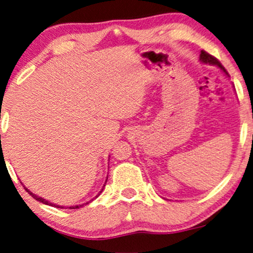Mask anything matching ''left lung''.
I'll return each instance as SVG.
<instances>
[{
  "mask_svg": "<svg viewBox=\"0 0 253 253\" xmlns=\"http://www.w3.org/2000/svg\"><path fill=\"white\" fill-rule=\"evenodd\" d=\"M200 61H201V62H204V63H211V65H215V66H217L218 68H221V70H223V72L228 75L227 70H225V69H224V67L222 66L221 63L217 61V59H216V58H214L213 55H211V54H208L207 52H205V50H201V54H200Z\"/></svg>",
  "mask_w": 253,
  "mask_h": 253,
  "instance_id": "left-lung-1",
  "label": "left lung"
}]
</instances>
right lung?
<instances>
[{
  "instance_id": "right-lung-1",
  "label": "right lung",
  "mask_w": 253,
  "mask_h": 253,
  "mask_svg": "<svg viewBox=\"0 0 253 253\" xmlns=\"http://www.w3.org/2000/svg\"><path fill=\"white\" fill-rule=\"evenodd\" d=\"M24 188H25L26 191H28V193H29L30 195H32V198H35L36 200L40 201V203H42V204H45V205H49V206H54V207H56V208H63L62 206H59V205H54V204H52V203H48V201H46L45 199H42V198H39V197H37L36 194H33L31 191H29V190H28V188H26V187H24ZM102 191H103V190H102ZM102 191H100L99 193H102ZM98 195H99V194H98ZM98 195H97V197H98ZM97 197H96V198H97ZM92 200H93V199H92ZM89 203H90V201H89ZM89 203H85V204H83V205H86V204H89ZM83 205H79V206H70L69 208H70V210H76V208H80V207H82Z\"/></svg>"
}]
</instances>
